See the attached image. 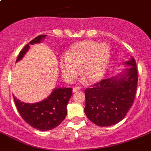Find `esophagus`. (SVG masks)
<instances>
[{
	"label": "esophagus",
	"instance_id": "34e87169",
	"mask_svg": "<svg viewBox=\"0 0 151 151\" xmlns=\"http://www.w3.org/2000/svg\"><path fill=\"white\" fill-rule=\"evenodd\" d=\"M81 87L80 86H74V88H73V93H76V92L79 91L81 90Z\"/></svg>",
	"mask_w": 151,
	"mask_h": 151
}]
</instances>
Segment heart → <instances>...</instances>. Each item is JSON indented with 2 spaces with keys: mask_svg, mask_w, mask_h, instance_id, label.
I'll return each mask as SVG.
<instances>
[{
  "mask_svg": "<svg viewBox=\"0 0 151 151\" xmlns=\"http://www.w3.org/2000/svg\"><path fill=\"white\" fill-rule=\"evenodd\" d=\"M110 50L106 44L92 40L76 42L60 61V68L67 80L76 77L81 69V79L86 83H98L106 71Z\"/></svg>",
  "mask_w": 151,
  "mask_h": 151,
  "instance_id": "1",
  "label": "heart"
}]
</instances>
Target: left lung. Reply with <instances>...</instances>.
<instances>
[{
    "label": "left lung",
    "mask_w": 151,
    "mask_h": 151,
    "mask_svg": "<svg viewBox=\"0 0 151 151\" xmlns=\"http://www.w3.org/2000/svg\"><path fill=\"white\" fill-rule=\"evenodd\" d=\"M117 76L104 79L85 90L84 112L98 126H111L122 121L133 104L137 86V70L133 57Z\"/></svg>",
    "instance_id": "8db88e82"
}]
</instances>
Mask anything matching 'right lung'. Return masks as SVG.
Here are the masks:
<instances>
[{
	"label": "right lung",
	"mask_w": 151,
	"mask_h": 151,
	"mask_svg": "<svg viewBox=\"0 0 151 151\" xmlns=\"http://www.w3.org/2000/svg\"><path fill=\"white\" fill-rule=\"evenodd\" d=\"M46 35L37 36L20 51L17 61L23 58L29 48V45L40 43ZM72 96V88H55L48 97L36 103L21 102L14 96V102L21 117L32 128L40 131L52 130L59 125L67 115V105Z\"/></svg>",
	"instance_id": "add662e5"
}]
</instances>
